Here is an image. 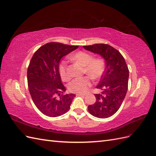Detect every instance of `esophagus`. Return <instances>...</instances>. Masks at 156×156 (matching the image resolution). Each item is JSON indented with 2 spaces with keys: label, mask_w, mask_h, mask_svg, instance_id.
<instances>
[{
  "label": "esophagus",
  "mask_w": 156,
  "mask_h": 156,
  "mask_svg": "<svg viewBox=\"0 0 156 156\" xmlns=\"http://www.w3.org/2000/svg\"><path fill=\"white\" fill-rule=\"evenodd\" d=\"M77 96H85V94H81V93H77L76 94Z\"/></svg>",
  "instance_id": "1"
}]
</instances>
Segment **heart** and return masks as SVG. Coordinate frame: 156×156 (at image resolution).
Segmentation results:
<instances>
[{
	"instance_id": "b5f03b06",
	"label": "heart",
	"mask_w": 156,
	"mask_h": 156,
	"mask_svg": "<svg viewBox=\"0 0 156 156\" xmlns=\"http://www.w3.org/2000/svg\"><path fill=\"white\" fill-rule=\"evenodd\" d=\"M75 62L83 67V73L86 74L93 81L98 80L103 75L105 64L102 58H93V56L89 53L80 51L71 57ZM61 77L63 81H68L69 76L67 73V66L66 62H62L59 67ZM88 77L75 79L68 86V89L71 93H85L91 86L90 79Z\"/></svg>"
}]
</instances>
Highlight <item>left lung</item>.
<instances>
[{
  "mask_svg": "<svg viewBox=\"0 0 156 156\" xmlns=\"http://www.w3.org/2000/svg\"><path fill=\"white\" fill-rule=\"evenodd\" d=\"M85 49L100 55L105 61L104 74L97 86L102 92L95 94L96 102L88 106L90 115L106 119L118 111L128 90L129 70L120 53L108 44H97L84 45Z\"/></svg>",
  "mask_w": 156,
  "mask_h": 156,
  "instance_id": "1",
  "label": "left lung"
}]
</instances>
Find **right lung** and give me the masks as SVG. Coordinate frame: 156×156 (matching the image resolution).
<instances>
[{
  "label": "right lung",
  "instance_id": "add662e5",
  "mask_svg": "<svg viewBox=\"0 0 156 156\" xmlns=\"http://www.w3.org/2000/svg\"><path fill=\"white\" fill-rule=\"evenodd\" d=\"M50 42L34 53L27 71L28 89L34 103L44 115L57 117L66 113L75 97L66 94L59 72L60 60L63 56L78 48Z\"/></svg>",
  "mask_w": 156,
  "mask_h": 156
}]
</instances>
